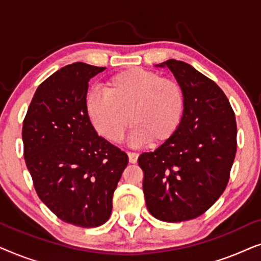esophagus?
<instances>
[{
  "instance_id": "esophagus-1",
  "label": "esophagus",
  "mask_w": 261,
  "mask_h": 261,
  "mask_svg": "<svg viewBox=\"0 0 261 261\" xmlns=\"http://www.w3.org/2000/svg\"><path fill=\"white\" fill-rule=\"evenodd\" d=\"M127 154H128V159H129V163H130V164H135V163L138 162V156H139L138 153H135V152H128Z\"/></svg>"
}]
</instances>
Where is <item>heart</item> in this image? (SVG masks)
<instances>
[{
	"label": "heart",
	"mask_w": 261,
	"mask_h": 261,
	"mask_svg": "<svg viewBox=\"0 0 261 261\" xmlns=\"http://www.w3.org/2000/svg\"><path fill=\"white\" fill-rule=\"evenodd\" d=\"M185 96L179 82L144 69H128L110 76L103 92L87 97L89 119L110 142L122 140L129 123L135 144L165 142L179 127Z\"/></svg>",
	"instance_id": "obj_1"
}]
</instances>
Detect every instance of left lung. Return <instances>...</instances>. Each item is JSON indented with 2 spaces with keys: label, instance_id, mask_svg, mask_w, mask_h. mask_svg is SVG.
<instances>
[{
  "label": "left lung",
  "instance_id": "left-lung-1",
  "mask_svg": "<svg viewBox=\"0 0 261 261\" xmlns=\"http://www.w3.org/2000/svg\"><path fill=\"white\" fill-rule=\"evenodd\" d=\"M156 66L172 71L185 108L176 133L155 151L142 153L138 164L148 212L164 222H181L204 214L226 190L237 121L227 96L210 78L176 59Z\"/></svg>",
  "mask_w": 261,
  "mask_h": 261
}]
</instances>
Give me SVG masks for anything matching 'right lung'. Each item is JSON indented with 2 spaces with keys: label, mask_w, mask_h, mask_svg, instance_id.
Instances as JSON below:
<instances>
[{
  "label": "right lung",
  "mask_w": 261,
  "mask_h": 261,
  "mask_svg": "<svg viewBox=\"0 0 261 261\" xmlns=\"http://www.w3.org/2000/svg\"><path fill=\"white\" fill-rule=\"evenodd\" d=\"M106 67L73 63L39 85L24 116L23 156L35 191L64 222L108 221L128 156L99 137L87 113L89 81Z\"/></svg>",
  "instance_id": "obj_1"
}]
</instances>
